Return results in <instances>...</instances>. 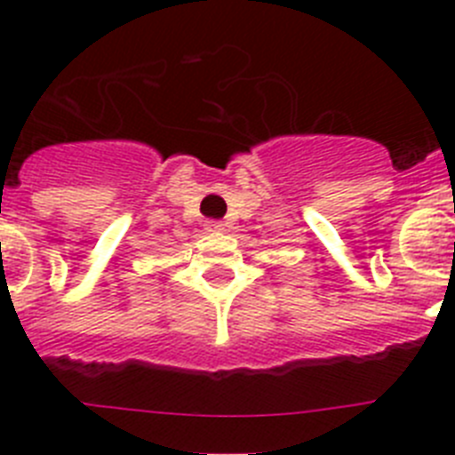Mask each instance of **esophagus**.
Wrapping results in <instances>:
<instances>
[{
    "mask_svg": "<svg viewBox=\"0 0 455 455\" xmlns=\"http://www.w3.org/2000/svg\"><path fill=\"white\" fill-rule=\"evenodd\" d=\"M204 230L212 232V235H219V232L225 230V225L220 223V220H207V223H204Z\"/></svg>",
    "mask_w": 455,
    "mask_h": 455,
    "instance_id": "1",
    "label": "esophagus"
}]
</instances>
